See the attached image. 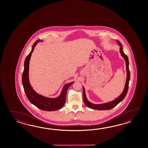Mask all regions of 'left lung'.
Returning a JSON list of instances; mask_svg holds the SVG:
<instances>
[{
	"label": "left lung",
	"mask_w": 148,
	"mask_h": 148,
	"mask_svg": "<svg viewBox=\"0 0 148 148\" xmlns=\"http://www.w3.org/2000/svg\"><path fill=\"white\" fill-rule=\"evenodd\" d=\"M117 43L120 46V53L121 54L122 57H123L125 61L126 68V79L125 85L124 88L123 92L120 96L115 99L113 101L110 102H108L104 104H95L91 103L89 101H88L87 98L86 96L85 93V89L84 87L83 86V97H84V101L85 105L88 106L89 108L93 109V110H109L114 107H115L117 105L119 104L121 101L123 100L125 98L126 94L127 92L128 88H129V81L130 79V72L129 70V62L128 57L124 53L123 51V47L121 43L119 41H117Z\"/></svg>",
	"instance_id": "8db88e82"
}]
</instances>
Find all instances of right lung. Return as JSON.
Instances as JSON below:
<instances>
[{
  "instance_id": "right-lung-1",
  "label": "right lung",
  "mask_w": 148,
  "mask_h": 148,
  "mask_svg": "<svg viewBox=\"0 0 148 148\" xmlns=\"http://www.w3.org/2000/svg\"><path fill=\"white\" fill-rule=\"evenodd\" d=\"M42 42L38 40L32 46L31 51L26 57L24 61V69L22 75V84L24 91L29 101L39 109L45 111H55L61 108L66 103V91L74 82L66 84L64 86L61 94L57 98L46 97L38 94L32 87L29 81V64L32 53L38 43Z\"/></svg>"
}]
</instances>
